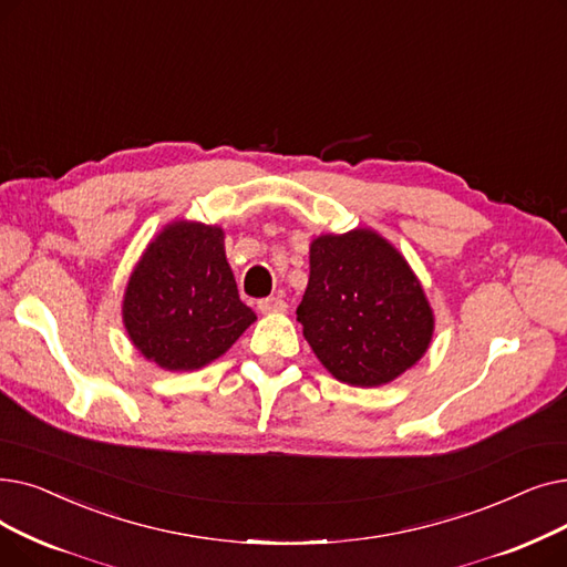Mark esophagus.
<instances>
[{"label": "esophagus", "mask_w": 567, "mask_h": 567, "mask_svg": "<svg viewBox=\"0 0 567 567\" xmlns=\"http://www.w3.org/2000/svg\"><path fill=\"white\" fill-rule=\"evenodd\" d=\"M258 309L262 313H284L288 309V305L281 298H265L258 302Z\"/></svg>", "instance_id": "esophagus-1"}]
</instances>
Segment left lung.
I'll use <instances>...</instances> for the list:
<instances>
[{"instance_id": "obj_1", "label": "left lung", "mask_w": 567, "mask_h": 567, "mask_svg": "<svg viewBox=\"0 0 567 567\" xmlns=\"http://www.w3.org/2000/svg\"><path fill=\"white\" fill-rule=\"evenodd\" d=\"M298 320L322 367L358 388L394 381L434 334V311L406 258L369 228L311 241Z\"/></svg>"}]
</instances>
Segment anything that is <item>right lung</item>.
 Here are the masks:
<instances>
[{
	"label": "right lung",
	"mask_w": 567,
	"mask_h": 567,
	"mask_svg": "<svg viewBox=\"0 0 567 567\" xmlns=\"http://www.w3.org/2000/svg\"><path fill=\"white\" fill-rule=\"evenodd\" d=\"M124 328L141 353L168 371L221 358L256 313L239 300L224 230L175 221L161 230L131 272Z\"/></svg>",
	"instance_id": "1"
}]
</instances>
